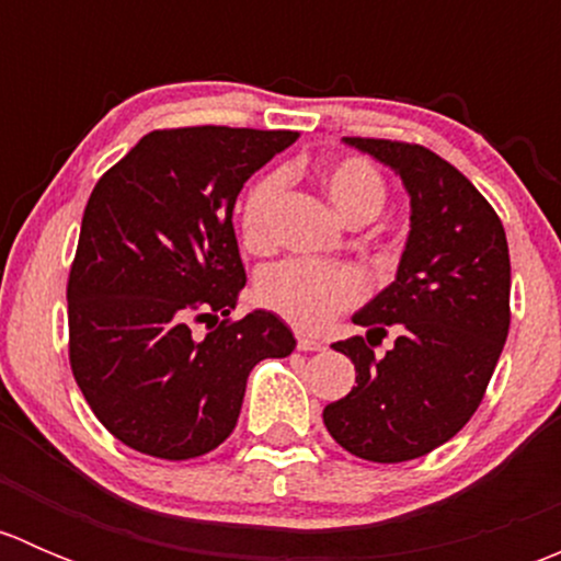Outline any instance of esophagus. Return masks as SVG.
<instances>
[{"instance_id":"esophagus-1","label":"esophagus","mask_w":561,"mask_h":561,"mask_svg":"<svg viewBox=\"0 0 561 561\" xmlns=\"http://www.w3.org/2000/svg\"><path fill=\"white\" fill-rule=\"evenodd\" d=\"M296 347L301 350V353H317V350H322V347H325V344H322L320 339L307 336V333H298V344H296Z\"/></svg>"}]
</instances>
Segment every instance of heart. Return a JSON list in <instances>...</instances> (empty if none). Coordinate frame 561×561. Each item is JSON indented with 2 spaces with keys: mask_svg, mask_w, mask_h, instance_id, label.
I'll return each mask as SVG.
<instances>
[{
  "mask_svg": "<svg viewBox=\"0 0 561 561\" xmlns=\"http://www.w3.org/2000/svg\"><path fill=\"white\" fill-rule=\"evenodd\" d=\"M320 186L339 217L350 225L371 222L386 206V181L364 157H342L320 171ZM282 179L263 175L247 192L239 211L241 239L252 252L271 247V217L279 201ZM364 296V279L355 271L322 263H279L265 271L257 282V301L268 312L279 314L290 325L317 331L328 325L333 314L350 309Z\"/></svg>",
  "mask_w": 561,
  "mask_h": 561,
  "instance_id": "heart-1",
  "label": "heart"
}]
</instances>
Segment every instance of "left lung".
I'll list each match as a JSON object with an SVG mask.
<instances>
[{
    "label": "left lung",
    "instance_id": "left-lung-1",
    "mask_svg": "<svg viewBox=\"0 0 561 561\" xmlns=\"http://www.w3.org/2000/svg\"><path fill=\"white\" fill-rule=\"evenodd\" d=\"M344 144L401 175L410 236L396 279L353 314L366 336L331 344L355 364V386L322 421L353 456L399 463L456 437L483 401L511 328V254L494 208L443 157L401 140ZM388 327L397 342L380 356Z\"/></svg>",
    "mask_w": 561,
    "mask_h": 561
}]
</instances>
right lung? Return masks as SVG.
<instances>
[{
  "label": "right lung",
  "instance_id": "add662e5",
  "mask_svg": "<svg viewBox=\"0 0 561 561\" xmlns=\"http://www.w3.org/2000/svg\"><path fill=\"white\" fill-rule=\"evenodd\" d=\"M296 138L154 129L94 186L67 282L70 366L127 448L168 461L208 454L236 428L249 371L296 350L274 312L228 317L247 285L236 197ZM197 319L213 322L203 340L191 333Z\"/></svg>",
  "mask_w": 561,
  "mask_h": 561
}]
</instances>
